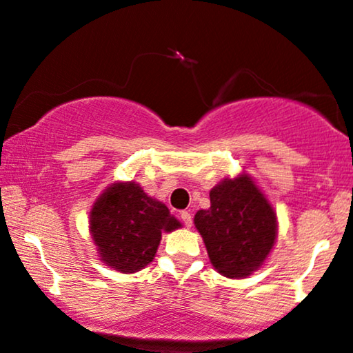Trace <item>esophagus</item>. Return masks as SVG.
Wrapping results in <instances>:
<instances>
[{
	"label": "esophagus",
	"mask_w": 353,
	"mask_h": 353,
	"mask_svg": "<svg viewBox=\"0 0 353 353\" xmlns=\"http://www.w3.org/2000/svg\"><path fill=\"white\" fill-rule=\"evenodd\" d=\"M181 220H182V222H184V225H185V227H188V228L192 227V215H190V212L182 210V212H181Z\"/></svg>",
	"instance_id": "1"
}]
</instances>
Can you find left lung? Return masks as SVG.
<instances>
[{
    "label": "left lung",
    "instance_id": "1",
    "mask_svg": "<svg viewBox=\"0 0 353 353\" xmlns=\"http://www.w3.org/2000/svg\"><path fill=\"white\" fill-rule=\"evenodd\" d=\"M194 225L212 266L227 278L260 270L278 239L273 205L246 172L220 181L210 190V207L195 214Z\"/></svg>",
    "mask_w": 353,
    "mask_h": 353
}]
</instances>
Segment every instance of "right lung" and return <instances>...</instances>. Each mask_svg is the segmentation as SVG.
<instances>
[{
    "mask_svg": "<svg viewBox=\"0 0 353 353\" xmlns=\"http://www.w3.org/2000/svg\"><path fill=\"white\" fill-rule=\"evenodd\" d=\"M182 225L163 202L133 181L114 182L93 202L88 230L100 260L120 273L141 271L154 260L161 235Z\"/></svg>",
    "mask_w": 353,
    "mask_h": 353,
    "instance_id": "right-lung-1",
    "label": "right lung"
}]
</instances>
